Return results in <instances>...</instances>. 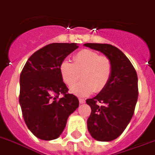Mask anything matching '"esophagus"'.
<instances>
[{"label": "esophagus", "mask_w": 155, "mask_h": 155, "mask_svg": "<svg viewBox=\"0 0 155 155\" xmlns=\"http://www.w3.org/2000/svg\"><path fill=\"white\" fill-rule=\"evenodd\" d=\"M85 102H86V101H85L84 99H79V103L80 104H85Z\"/></svg>", "instance_id": "1"}]
</instances>
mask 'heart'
I'll use <instances>...</instances> for the list:
<instances>
[{"mask_svg": "<svg viewBox=\"0 0 155 155\" xmlns=\"http://www.w3.org/2000/svg\"><path fill=\"white\" fill-rule=\"evenodd\" d=\"M60 76L68 87H71L82 73L83 80L72 87L71 91L79 96H87L95 91L99 93L108 86L113 73V63L109 57L96 51L85 49L73 57V63L61 61L59 66Z\"/></svg>", "mask_w": 155, "mask_h": 155, "instance_id": "heart-1", "label": "heart"}]
</instances>
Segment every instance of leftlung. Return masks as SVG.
Here are the masks:
<instances>
[{
	"label": "left lung",
	"instance_id": "1",
	"mask_svg": "<svg viewBox=\"0 0 155 155\" xmlns=\"http://www.w3.org/2000/svg\"><path fill=\"white\" fill-rule=\"evenodd\" d=\"M85 46L102 52L113 63L108 86L94 98L87 100L91 109L87 119L90 134L100 141H110L123 133L134 114L138 99L137 72L127 57L114 46L99 43Z\"/></svg>",
	"mask_w": 155,
	"mask_h": 155
}]
</instances>
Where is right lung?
Returning a JSON list of instances; mask_svg holds the SVG:
<instances>
[{
    "label": "right lung",
    "mask_w": 155,
    "mask_h": 155,
    "mask_svg": "<svg viewBox=\"0 0 155 155\" xmlns=\"http://www.w3.org/2000/svg\"><path fill=\"white\" fill-rule=\"evenodd\" d=\"M77 48V43L46 45L30 56L21 72L22 114L27 127L39 139L58 138L68 116L78 107V99L68 93L59 70L61 61Z\"/></svg>",
    "instance_id": "add662e5"
}]
</instances>
